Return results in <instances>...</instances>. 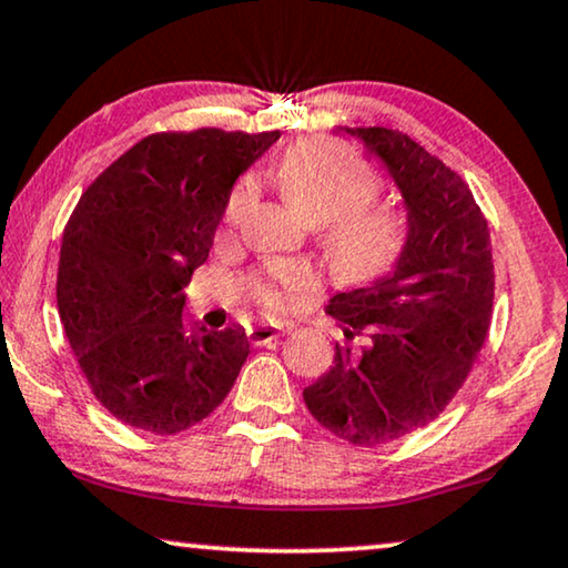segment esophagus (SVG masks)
I'll list each match as a JSON object with an SVG mask.
<instances>
[{"label":"esophagus","instance_id":"obj_1","mask_svg":"<svg viewBox=\"0 0 568 568\" xmlns=\"http://www.w3.org/2000/svg\"><path fill=\"white\" fill-rule=\"evenodd\" d=\"M285 332H291L287 324H257L250 329V342L252 345H267V342L277 339Z\"/></svg>","mask_w":568,"mask_h":568}]
</instances>
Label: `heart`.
Masks as SVG:
<instances>
[{"label":"heart","mask_w":568,"mask_h":568,"mask_svg":"<svg viewBox=\"0 0 568 568\" xmlns=\"http://www.w3.org/2000/svg\"><path fill=\"white\" fill-rule=\"evenodd\" d=\"M277 187L308 226H322V250L342 281H367L394 265L406 246V221L373 205L378 178L353 149L337 141H306L277 164ZM254 180L231 190L223 223L236 226L252 205ZM311 287V273L295 262H275L254 277V298L267 311H285Z\"/></svg>","instance_id":"1"}]
</instances>
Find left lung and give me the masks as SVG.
Instances as JSON below:
<instances>
[{
	"label": "left lung",
	"mask_w": 568,
	"mask_h": 568,
	"mask_svg": "<svg viewBox=\"0 0 568 568\" xmlns=\"http://www.w3.org/2000/svg\"><path fill=\"white\" fill-rule=\"evenodd\" d=\"M381 159L406 207V246L390 273L337 293L345 342L303 388L318 425L375 447L440 417L468 378L491 324L489 229L466 182L406 133L342 128Z\"/></svg>",
	"instance_id": "1"
}]
</instances>
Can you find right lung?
<instances>
[{
	"label": "right lung",
	"instance_id": "right-lung-1",
	"mask_svg": "<svg viewBox=\"0 0 568 568\" xmlns=\"http://www.w3.org/2000/svg\"><path fill=\"white\" fill-rule=\"evenodd\" d=\"M281 131L151 133L115 159L71 213L55 301L98 402L135 429L178 435L234 386L242 326L182 322L190 275L207 260L231 187Z\"/></svg>",
	"mask_w": 568,
	"mask_h": 568
}]
</instances>
